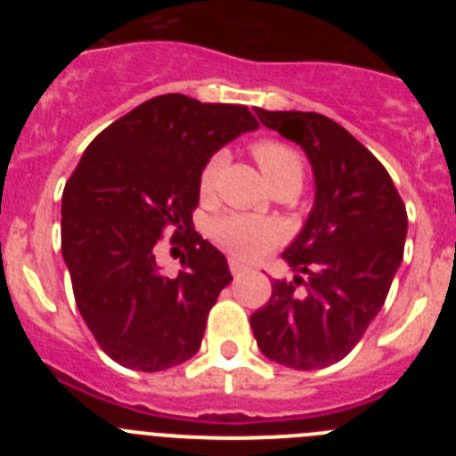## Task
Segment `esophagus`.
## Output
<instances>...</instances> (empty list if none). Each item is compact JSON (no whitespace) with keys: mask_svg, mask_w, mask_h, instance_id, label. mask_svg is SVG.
Wrapping results in <instances>:
<instances>
[{"mask_svg":"<svg viewBox=\"0 0 456 456\" xmlns=\"http://www.w3.org/2000/svg\"><path fill=\"white\" fill-rule=\"evenodd\" d=\"M231 272H232V276H241V273H247V272H251V267H247V265H241L240 260H235V257H231Z\"/></svg>","mask_w":456,"mask_h":456,"instance_id":"esophagus-1","label":"esophagus"}]
</instances>
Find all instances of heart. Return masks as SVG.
<instances>
[{
  "instance_id": "1",
  "label": "heart",
  "mask_w": 456,
  "mask_h": 456,
  "mask_svg": "<svg viewBox=\"0 0 456 456\" xmlns=\"http://www.w3.org/2000/svg\"><path fill=\"white\" fill-rule=\"evenodd\" d=\"M253 155H256L257 167L263 171L269 187H273V184H294V187L299 189L301 180H304V162H301L299 152L294 151V148L285 146L281 141H260V143L253 146ZM221 164H224L221 152L212 155L205 162L199 178V189L203 196H208L212 187H215ZM209 232H212V240L221 248H225V251L237 257H247V260L267 253L276 244L278 237H281L276 224L251 215L219 216L212 224Z\"/></svg>"
}]
</instances>
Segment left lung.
<instances>
[{"instance_id":"1","label":"left lung","mask_w":456,"mask_h":456,"mask_svg":"<svg viewBox=\"0 0 456 456\" xmlns=\"http://www.w3.org/2000/svg\"><path fill=\"white\" fill-rule=\"evenodd\" d=\"M256 114L305 152L315 203L283 251L294 281H273L272 299L251 315L253 336L273 363L320 370L347 356L384 305L404 256L406 208L381 162L336 120L315 111ZM301 282L305 293L296 289Z\"/></svg>"}]
</instances>
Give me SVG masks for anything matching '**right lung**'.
I'll return each instance as SVG.
<instances>
[{
	"mask_svg": "<svg viewBox=\"0 0 456 456\" xmlns=\"http://www.w3.org/2000/svg\"><path fill=\"white\" fill-rule=\"evenodd\" d=\"M257 120L241 104L167 93L132 109L84 151L61 199V253L84 322L123 368L159 372L199 352L228 260L193 231L205 162ZM189 234L183 272L164 277L154 244Z\"/></svg>",
	"mask_w": 456,
	"mask_h": 456,
	"instance_id": "add662e5",
	"label": "right lung"
}]
</instances>
